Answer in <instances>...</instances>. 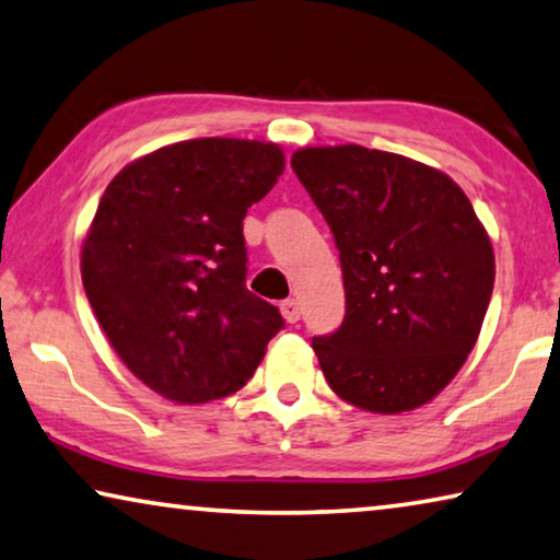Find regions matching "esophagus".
Segmentation results:
<instances>
[{
    "instance_id": "esophagus-1",
    "label": "esophagus",
    "mask_w": 560,
    "mask_h": 560,
    "mask_svg": "<svg viewBox=\"0 0 560 560\" xmlns=\"http://www.w3.org/2000/svg\"><path fill=\"white\" fill-rule=\"evenodd\" d=\"M281 314L289 324H296L302 319V304H299L296 299H287V302H281Z\"/></svg>"
}]
</instances>
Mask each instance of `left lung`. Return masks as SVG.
<instances>
[{"instance_id": "8db88e82", "label": "left lung", "mask_w": 560, "mask_h": 560, "mask_svg": "<svg viewBox=\"0 0 560 560\" xmlns=\"http://www.w3.org/2000/svg\"><path fill=\"white\" fill-rule=\"evenodd\" d=\"M334 236L347 312L312 339L341 399L395 415L430 402L472 352L495 256L472 203L445 173L362 145L291 155Z\"/></svg>"}]
</instances>
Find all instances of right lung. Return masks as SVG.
Instances as JSON below:
<instances>
[{"label":"right lung","mask_w":560,"mask_h":560,"mask_svg":"<svg viewBox=\"0 0 560 560\" xmlns=\"http://www.w3.org/2000/svg\"><path fill=\"white\" fill-rule=\"evenodd\" d=\"M283 173L279 145L200 138L115 175L82 246L100 327L140 382L180 405L233 395L283 329L246 289L244 219Z\"/></svg>","instance_id":"add662e5"}]
</instances>
